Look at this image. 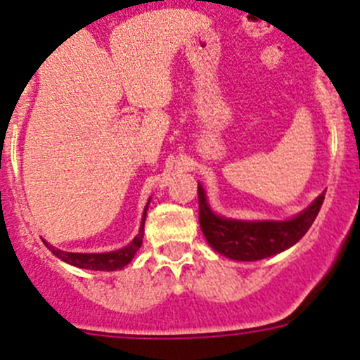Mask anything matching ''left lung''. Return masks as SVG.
<instances>
[{
  "mask_svg": "<svg viewBox=\"0 0 360 360\" xmlns=\"http://www.w3.org/2000/svg\"><path fill=\"white\" fill-rule=\"evenodd\" d=\"M197 190L199 222L206 240L217 252L238 262L264 260L296 244L309 231L325 200V193H321L290 220H236L213 213L204 188L199 184Z\"/></svg>",
  "mask_w": 360,
  "mask_h": 360,
  "instance_id": "left-lung-1",
  "label": "left lung"
}]
</instances>
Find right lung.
Instances as JSON below:
<instances>
[{
    "label": "right lung",
    "instance_id": "obj_1",
    "mask_svg": "<svg viewBox=\"0 0 360 360\" xmlns=\"http://www.w3.org/2000/svg\"><path fill=\"white\" fill-rule=\"evenodd\" d=\"M150 202V200H148ZM148 202L145 206L143 219H141V226L138 235L134 236V240L131 242L125 248L118 249V251L111 252H66L60 251V249H55L53 245H50L48 242L44 244L51 249L55 257L60 258L66 264L75 265V267L80 269H93V271H118V269H124L129 262L134 258V255L138 252V249L141 248V242H143V226H145V217H147V208Z\"/></svg>",
    "mask_w": 360,
    "mask_h": 360
}]
</instances>
